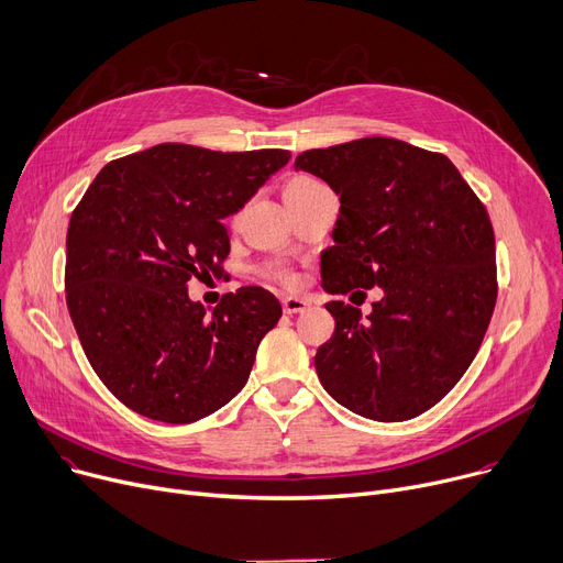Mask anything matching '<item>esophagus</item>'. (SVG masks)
<instances>
[{"mask_svg": "<svg viewBox=\"0 0 563 563\" xmlns=\"http://www.w3.org/2000/svg\"><path fill=\"white\" fill-rule=\"evenodd\" d=\"M282 307H284V313H302L307 307H309V302L305 300V297H297V295H286L284 300H282Z\"/></svg>", "mask_w": 563, "mask_h": 563, "instance_id": "esophagus-1", "label": "esophagus"}]
</instances>
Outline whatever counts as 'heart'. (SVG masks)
I'll return each mask as SVG.
<instances>
[{
    "instance_id": "obj_1",
    "label": "heart",
    "mask_w": 563,
    "mask_h": 563,
    "mask_svg": "<svg viewBox=\"0 0 563 563\" xmlns=\"http://www.w3.org/2000/svg\"><path fill=\"white\" fill-rule=\"evenodd\" d=\"M313 186H320V181H316V179H311V177H295L286 188H313ZM266 273H268L271 277H275V279L290 282V273H288L286 268H282V266H271Z\"/></svg>"
}]
</instances>
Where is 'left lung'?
I'll list each match as a JSON object with an SVG mask.
<instances>
[{
	"label": "left lung",
	"mask_w": 563,
	"mask_h": 563,
	"mask_svg": "<svg viewBox=\"0 0 563 563\" xmlns=\"http://www.w3.org/2000/svg\"><path fill=\"white\" fill-rule=\"evenodd\" d=\"M295 170L341 200L322 288L384 290L366 320L341 300L324 305L336 329L316 352L318 379L363 418H416L445 398L484 341L498 297L488 213L448 156L395 139L307 150Z\"/></svg>",
	"instance_id": "8db88e82"
}]
</instances>
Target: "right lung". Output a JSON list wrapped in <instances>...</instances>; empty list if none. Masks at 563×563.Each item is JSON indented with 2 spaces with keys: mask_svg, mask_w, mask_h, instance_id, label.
<instances>
[{
  "mask_svg": "<svg viewBox=\"0 0 563 563\" xmlns=\"http://www.w3.org/2000/svg\"><path fill=\"white\" fill-rule=\"evenodd\" d=\"M288 158L161 143L111 161L88 186L65 239V300L92 371L131 411L186 424L245 386L279 300L243 286L209 313L188 282L222 275V218Z\"/></svg>",
  "mask_w": 563,
  "mask_h": 563,
  "instance_id": "obj_1",
  "label": "right lung"
}]
</instances>
